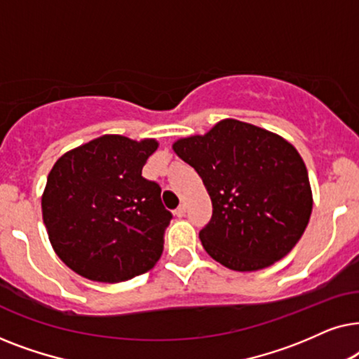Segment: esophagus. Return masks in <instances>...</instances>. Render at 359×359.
Returning <instances> with one entry per match:
<instances>
[{"label":"esophagus","instance_id":"obj_1","mask_svg":"<svg viewBox=\"0 0 359 359\" xmlns=\"http://www.w3.org/2000/svg\"><path fill=\"white\" fill-rule=\"evenodd\" d=\"M184 214H186V205L180 204L178 209L175 210V215H176V217H184Z\"/></svg>","mask_w":359,"mask_h":359}]
</instances>
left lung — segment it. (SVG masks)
<instances>
[{"instance_id": "1", "label": "left lung", "mask_w": 359, "mask_h": 359, "mask_svg": "<svg viewBox=\"0 0 359 359\" xmlns=\"http://www.w3.org/2000/svg\"><path fill=\"white\" fill-rule=\"evenodd\" d=\"M193 166L212 201L199 232L215 262L233 271H257L296 247L312 212L306 163L281 135L224 119L208 134L173 144Z\"/></svg>"}]
</instances>
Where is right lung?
Instances as JSON below:
<instances>
[{
  "label": "right lung",
  "instance_id": "right-lung-1",
  "mask_svg": "<svg viewBox=\"0 0 359 359\" xmlns=\"http://www.w3.org/2000/svg\"><path fill=\"white\" fill-rule=\"evenodd\" d=\"M155 139L102 135L55 161L42 194V219L58 258L80 276L121 283L155 266L170 210L161 188L142 176Z\"/></svg>",
  "mask_w": 359,
  "mask_h": 359
}]
</instances>
